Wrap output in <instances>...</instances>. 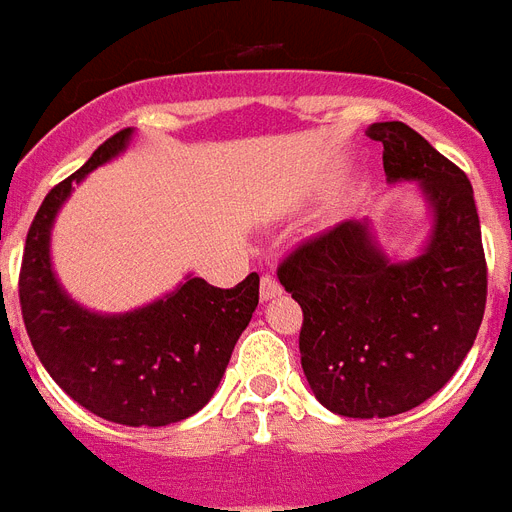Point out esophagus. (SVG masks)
Here are the masks:
<instances>
[{
	"label": "esophagus",
	"mask_w": 512,
	"mask_h": 512,
	"mask_svg": "<svg viewBox=\"0 0 512 512\" xmlns=\"http://www.w3.org/2000/svg\"><path fill=\"white\" fill-rule=\"evenodd\" d=\"M280 293H282V285L275 280V277H272V275L261 277V285H259L261 301H272V298H277Z\"/></svg>",
	"instance_id": "obj_1"
}]
</instances>
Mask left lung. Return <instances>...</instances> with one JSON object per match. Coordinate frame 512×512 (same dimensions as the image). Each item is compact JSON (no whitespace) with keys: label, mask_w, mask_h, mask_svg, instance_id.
<instances>
[{"label":"left lung","mask_w":512,"mask_h":512,"mask_svg":"<svg viewBox=\"0 0 512 512\" xmlns=\"http://www.w3.org/2000/svg\"><path fill=\"white\" fill-rule=\"evenodd\" d=\"M388 185L412 182L431 224L394 256L372 219H346L277 269L304 309L301 367L317 402L343 418H391L444 388L476 341L486 261L468 177L402 121L367 126Z\"/></svg>","instance_id":"left-lung-1"}]
</instances>
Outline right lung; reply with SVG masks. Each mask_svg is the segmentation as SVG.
<instances>
[{
  "mask_svg": "<svg viewBox=\"0 0 512 512\" xmlns=\"http://www.w3.org/2000/svg\"><path fill=\"white\" fill-rule=\"evenodd\" d=\"M134 129L102 142L76 174L49 190L26 237L20 309L36 357L57 386L97 418L121 425L179 423L222 383L237 338L259 304V275L230 290L185 275L177 288L129 312H94L63 288L52 227L87 174L132 145Z\"/></svg>",
  "mask_w": 512,
  "mask_h": 512,
  "instance_id": "1",
  "label": "right lung"
}]
</instances>
